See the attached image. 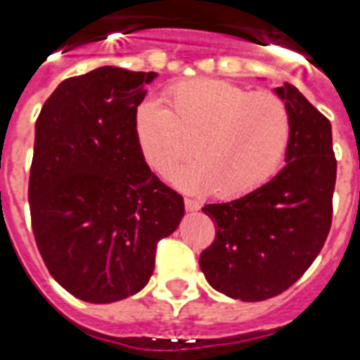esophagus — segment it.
I'll return each instance as SVG.
<instances>
[{
    "instance_id": "obj_1",
    "label": "esophagus",
    "mask_w": 360,
    "mask_h": 360,
    "mask_svg": "<svg viewBox=\"0 0 360 360\" xmlns=\"http://www.w3.org/2000/svg\"><path fill=\"white\" fill-rule=\"evenodd\" d=\"M201 207V203L198 200H192V198H185V209L186 210H198Z\"/></svg>"
}]
</instances>
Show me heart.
Segmentation results:
<instances>
[{
	"label": "heart",
	"instance_id": "obj_1",
	"mask_svg": "<svg viewBox=\"0 0 360 360\" xmlns=\"http://www.w3.org/2000/svg\"><path fill=\"white\" fill-rule=\"evenodd\" d=\"M162 109L142 101L134 131L146 162L179 186L224 200L246 195L276 174L290 140V114L271 92H250L227 81L198 79L172 86Z\"/></svg>",
	"mask_w": 360,
	"mask_h": 360
}]
</instances>
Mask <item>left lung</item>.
I'll list each match as a JSON object with an SVG mask.
<instances>
[{
	"label": "left lung",
	"instance_id": "8db88e82",
	"mask_svg": "<svg viewBox=\"0 0 360 360\" xmlns=\"http://www.w3.org/2000/svg\"><path fill=\"white\" fill-rule=\"evenodd\" d=\"M276 92L290 114L285 168L250 194L210 203L216 235L200 268L212 288L242 302L279 296L322 251L333 221L337 159L329 120L290 83Z\"/></svg>",
	"mask_w": 360,
	"mask_h": 360
}]
</instances>
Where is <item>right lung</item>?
<instances>
[{"mask_svg":"<svg viewBox=\"0 0 360 360\" xmlns=\"http://www.w3.org/2000/svg\"><path fill=\"white\" fill-rule=\"evenodd\" d=\"M153 72L103 66L64 79L37 118L29 209L49 274L89 303L148 285L157 242L185 214L183 195L146 165L134 114Z\"/></svg>","mask_w":360,"mask_h":360,"instance_id":"right-lung-1","label":"right lung"}]
</instances>
